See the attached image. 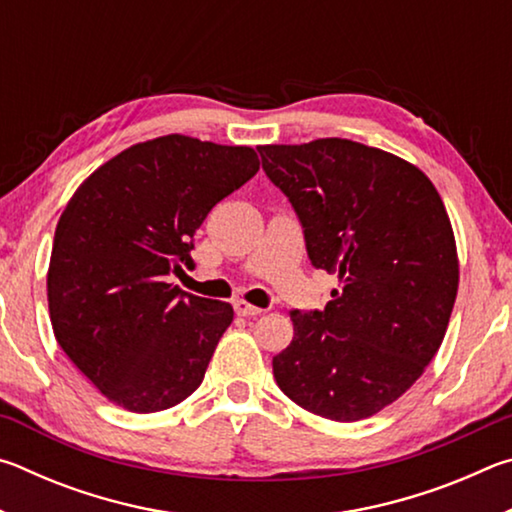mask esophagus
<instances>
[{
	"label": "esophagus",
	"mask_w": 512,
	"mask_h": 512,
	"mask_svg": "<svg viewBox=\"0 0 512 512\" xmlns=\"http://www.w3.org/2000/svg\"><path fill=\"white\" fill-rule=\"evenodd\" d=\"M235 311L239 316H259L264 309L250 305V302H246V300H235Z\"/></svg>",
	"instance_id": "1"
}]
</instances>
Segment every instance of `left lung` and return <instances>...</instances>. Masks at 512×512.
<instances>
[{"label": "left lung", "mask_w": 512, "mask_h": 512, "mask_svg": "<svg viewBox=\"0 0 512 512\" xmlns=\"http://www.w3.org/2000/svg\"><path fill=\"white\" fill-rule=\"evenodd\" d=\"M257 151L298 214L311 264L343 284L323 311H291L277 386L327 420L370 418L409 391L445 339L458 289L445 205L418 167L366 144Z\"/></svg>", "instance_id": "8db88e82"}]
</instances>
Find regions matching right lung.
<instances>
[{
    "label": "right lung",
    "mask_w": 512,
    "mask_h": 512,
    "mask_svg": "<svg viewBox=\"0 0 512 512\" xmlns=\"http://www.w3.org/2000/svg\"><path fill=\"white\" fill-rule=\"evenodd\" d=\"M257 171L250 146L164 135L101 164L60 214L47 275L51 325L110 402L153 413L201 386L235 311L167 277L194 266L205 216Z\"/></svg>",
    "instance_id": "add662e5"
}]
</instances>
